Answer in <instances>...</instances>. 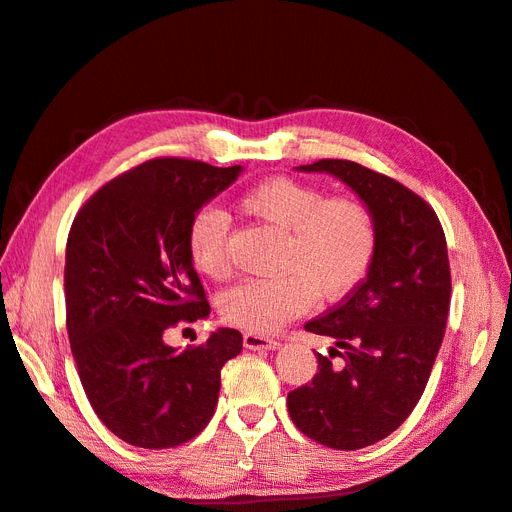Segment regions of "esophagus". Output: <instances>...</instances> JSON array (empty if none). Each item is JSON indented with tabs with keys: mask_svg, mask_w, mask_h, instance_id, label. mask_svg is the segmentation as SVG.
<instances>
[{
	"mask_svg": "<svg viewBox=\"0 0 512 512\" xmlns=\"http://www.w3.org/2000/svg\"><path fill=\"white\" fill-rule=\"evenodd\" d=\"M243 346L247 350H277L280 348V342L273 337H265L260 333H245L243 335Z\"/></svg>",
	"mask_w": 512,
	"mask_h": 512,
	"instance_id": "esophagus-1",
	"label": "esophagus"
}]
</instances>
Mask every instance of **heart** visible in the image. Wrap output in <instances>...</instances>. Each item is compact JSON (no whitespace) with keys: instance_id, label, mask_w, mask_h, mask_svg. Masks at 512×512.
<instances>
[{"instance_id":"1","label":"heart","mask_w":512,"mask_h":512,"mask_svg":"<svg viewBox=\"0 0 512 512\" xmlns=\"http://www.w3.org/2000/svg\"><path fill=\"white\" fill-rule=\"evenodd\" d=\"M239 207L286 232L280 277L247 280L224 292L220 309L226 322L250 333L271 335L312 307L316 294L339 301L361 286L378 250V226L361 198H324L316 185L271 177L252 185ZM228 220L215 209H200L185 245L198 273L224 280L230 273L226 252Z\"/></svg>"}]
</instances>
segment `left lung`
I'll use <instances>...</instances> for the list:
<instances>
[{
	"mask_svg": "<svg viewBox=\"0 0 512 512\" xmlns=\"http://www.w3.org/2000/svg\"><path fill=\"white\" fill-rule=\"evenodd\" d=\"M297 170L346 183L378 226L376 258L361 286L305 324L309 333L335 339L331 359L318 354L314 380L288 393L292 423L307 438L356 451L393 433L425 391L451 305L446 239L421 196L376 170L350 160Z\"/></svg>",
	"mask_w": 512,
	"mask_h": 512,
	"instance_id": "left-lung-1",
	"label": "left lung"
}]
</instances>
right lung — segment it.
Segmentation results:
<instances>
[{"instance_id":"1","label":"right lung","mask_w":512,"mask_h":512,"mask_svg":"<svg viewBox=\"0 0 512 512\" xmlns=\"http://www.w3.org/2000/svg\"><path fill=\"white\" fill-rule=\"evenodd\" d=\"M243 166L158 158L91 196L66 245V327L91 408L117 438L170 448L207 427L220 371L243 348L235 329L177 350V324L211 307L188 256V226L200 207L235 183Z\"/></svg>"}]
</instances>
